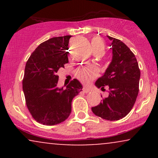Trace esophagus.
Returning <instances> with one entry per match:
<instances>
[{
  "label": "esophagus",
  "instance_id": "esophagus-1",
  "mask_svg": "<svg viewBox=\"0 0 158 158\" xmlns=\"http://www.w3.org/2000/svg\"><path fill=\"white\" fill-rule=\"evenodd\" d=\"M82 90H83V92H84V93H85V94L89 93V92L90 91V90L89 89V88H86V87H84V88H82Z\"/></svg>",
  "mask_w": 158,
  "mask_h": 158
}]
</instances>
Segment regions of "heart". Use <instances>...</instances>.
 I'll list each match as a JSON object with an SVG mask.
<instances>
[{
	"instance_id": "1",
	"label": "heart",
	"mask_w": 158,
	"mask_h": 158,
	"mask_svg": "<svg viewBox=\"0 0 158 158\" xmlns=\"http://www.w3.org/2000/svg\"><path fill=\"white\" fill-rule=\"evenodd\" d=\"M91 46L94 52L104 48V42L100 38L95 37L91 40ZM99 75V70L94 66L80 67L76 71V76L84 83H89Z\"/></svg>"
}]
</instances>
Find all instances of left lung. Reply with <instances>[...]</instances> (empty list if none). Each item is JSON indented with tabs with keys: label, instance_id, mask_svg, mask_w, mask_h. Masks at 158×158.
<instances>
[{
	"label": "left lung",
	"instance_id": "obj_1",
	"mask_svg": "<svg viewBox=\"0 0 158 158\" xmlns=\"http://www.w3.org/2000/svg\"><path fill=\"white\" fill-rule=\"evenodd\" d=\"M108 38L112 41V61L95 85L102 90L108 86V97L91 110L101 118L115 121L126 117L133 108L139 93L140 70L131 50L120 40Z\"/></svg>",
	"mask_w": 158,
	"mask_h": 158
}]
</instances>
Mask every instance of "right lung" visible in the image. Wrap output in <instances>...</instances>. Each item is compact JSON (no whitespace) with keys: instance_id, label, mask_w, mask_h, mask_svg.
Wrapping results in <instances>:
<instances>
[{"instance_id":"right-lung-1","label":"right lung","mask_w":158,"mask_h":158,"mask_svg":"<svg viewBox=\"0 0 158 158\" xmlns=\"http://www.w3.org/2000/svg\"><path fill=\"white\" fill-rule=\"evenodd\" d=\"M70 37H54L40 44L25 66L22 84L27 108L35 121L45 126L64 122L71 112L73 97L82 89L76 79L65 89L57 87L56 73L68 63L67 50Z\"/></svg>"}]
</instances>
